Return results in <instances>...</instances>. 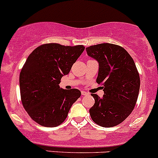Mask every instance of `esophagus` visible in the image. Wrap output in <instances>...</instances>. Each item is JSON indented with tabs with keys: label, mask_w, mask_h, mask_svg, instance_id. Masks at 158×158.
Returning a JSON list of instances; mask_svg holds the SVG:
<instances>
[{
	"label": "esophagus",
	"mask_w": 158,
	"mask_h": 158,
	"mask_svg": "<svg viewBox=\"0 0 158 158\" xmlns=\"http://www.w3.org/2000/svg\"><path fill=\"white\" fill-rule=\"evenodd\" d=\"M81 94H82V95H84V96H86V95H88L89 93L86 92V91H84V90H82V91H81Z\"/></svg>",
	"instance_id": "esophagus-1"
}]
</instances>
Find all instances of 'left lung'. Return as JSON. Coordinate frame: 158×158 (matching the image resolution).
Returning <instances> with one entry per match:
<instances>
[{
	"instance_id": "1",
	"label": "left lung",
	"mask_w": 158,
	"mask_h": 158,
	"mask_svg": "<svg viewBox=\"0 0 158 158\" xmlns=\"http://www.w3.org/2000/svg\"><path fill=\"white\" fill-rule=\"evenodd\" d=\"M87 55L98 62L97 82L103 85L100 98L92 94L95 103L90 109L93 121L102 127L117 126L131 114L140 89L135 64L123 47L102 43L86 48Z\"/></svg>"
}]
</instances>
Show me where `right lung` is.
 <instances>
[{
	"label": "right lung",
	"instance_id": "obj_1",
	"mask_svg": "<svg viewBox=\"0 0 158 158\" xmlns=\"http://www.w3.org/2000/svg\"><path fill=\"white\" fill-rule=\"evenodd\" d=\"M84 48L83 45L44 44L27 58L19 74L21 100L27 113L41 126H59L81 97L77 89L64 90L58 84Z\"/></svg>",
	"mask_w": 158,
	"mask_h": 158
}]
</instances>
